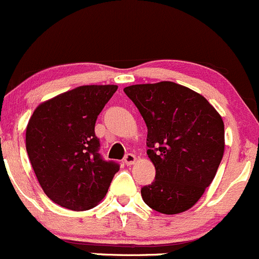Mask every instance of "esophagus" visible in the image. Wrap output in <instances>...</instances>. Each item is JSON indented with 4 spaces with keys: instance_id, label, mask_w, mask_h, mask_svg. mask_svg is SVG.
<instances>
[{
    "instance_id": "34e87169",
    "label": "esophagus",
    "mask_w": 259,
    "mask_h": 259,
    "mask_svg": "<svg viewBox=\"0 0 259 259\" xmlns=\"http://www.w3.org/2000/svg\"><path fill=\"white\" fill-rule=\"evenodd\" d=\"M136 162V156L132 153H128L126 157H124V163L127 164V166H132V164H135Z\"/></svg>"
}]
</instances>
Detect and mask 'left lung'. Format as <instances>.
Here are the masks:
<instances>
[{
	"mask_svg": "<svg viewBox=\"0 0 259 259\" xmlns=\"http://www.w3.org/2000/svg\"><path fill=\"white\" fill-rule=\"evenodd\" d=\"M147 126V154L156 180L141 189L145 203L163 214L194 206L212 183L225 153V123L199 93L169 81L123 90Z\"/></svg>",
	"mask_w": 259,
	"mask_h": 259,
	"instance_id": "obj_1",
	"label": "left lung"
}]
</instances>
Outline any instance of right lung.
<instances>
[{"label": "right lung", "mask_w": 259, "mask_h": 259, "mask_svg": "<svg viewBox=\"0 0 259 259\" xmlns=\"http://www.w3.org/2000/svg\"><path fill=\"white\" fill-rule=\"evenodd\" d=\"M118 87L79 86L45 101L26 128V149L42 189L51 201L72 210L97 206L118 172L116 162L98 153L95 124Z\"/></svg>", "instance_id": "add662e5"}]
</instances>
